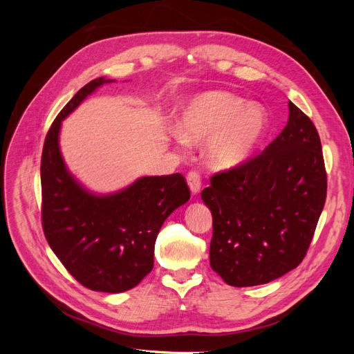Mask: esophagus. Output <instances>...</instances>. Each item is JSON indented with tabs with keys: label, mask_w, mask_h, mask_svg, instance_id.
Returning <instances> with one entry per match:
<instances>
[{
	"label": "esophagus",
	"mask_w": 354,
	"mask_h": 354,
	"mask_svg": "<svg viewBox=\"0 0 354 354\" xmlns=\"http://www.w3.org/2000/svg\"><path fill=\"white\" fill-rule=\"evenodd\" d=\"M187 183H189L192 194L196 195L198 192L201 190V186H202V177H201V173L198 169H190L189 171V173H187Z\"/></svg>",
	"instance_id": "obj_1"
}]
</instances>
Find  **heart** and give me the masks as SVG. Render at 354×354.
Here are the masks:
<instances>
[{
	"label": "heart",
	"mask_w": 354,
	"mask_h": 354,
	"mask_svg": "<svg viewBox=\"0 0 354 354\" xmlns=\"http://www.w3.org/2000/svg\"><path fill=\"white\" fill-rule=\"evenodd\" d=\"M267 115L259 104H245L224 91H211L190 99L178 115V140H209L208 156L218 168L238 165L264 134Z\"/></svg>",
	"instance_id": "b5f03b06"
}]
</instances>
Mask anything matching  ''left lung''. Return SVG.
<instances>
[{
    "label": "left lung",
    "mask_w": 354,
    "mask_h": 354,
    "mask_svg": "<svg viewBox=\"0 0 354 354\" xmlns=\"http://www.w3.org/2000/svg\"><path fill=\"white\" fill-rule=\"evenodd\" d=\"M289 120L264 151L214 174L201 192L212 212L209 263L232 286L283 276L303 261L326 201V169L312 120Z\"/></svg>",
    "instance_id": "8db88e82"
}]
</instances>
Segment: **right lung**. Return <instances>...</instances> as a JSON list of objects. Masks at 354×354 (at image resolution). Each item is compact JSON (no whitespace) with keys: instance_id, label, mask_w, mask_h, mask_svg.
<instances>
[{"instance_id":"right-lung-1","label":"right lung","mask_w":354,"mask_h":354,"mask_svg":"<svg viewBox=\"0 0 354 354\" xmlns=\"http://www.w3.org/2000/svg\"><path fill=\"white\" fill-rule=\"evenodd\" d=\"M97 78L73 95L53 121L41 156V221L50 248L82 286L124 292L153 269L155 241L165 218L190 198L180 173L143 177L111 196L87 194L68 173L59 151V130Z\"/></svg>"}]
</instances>
